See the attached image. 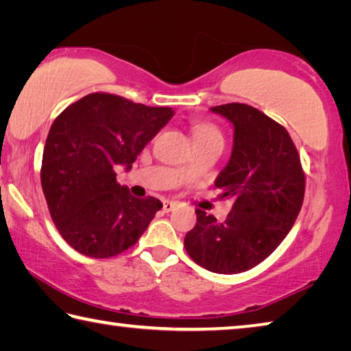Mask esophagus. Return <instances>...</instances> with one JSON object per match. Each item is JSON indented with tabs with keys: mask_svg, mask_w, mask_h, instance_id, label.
<instances>
[{
	"mask_svg": "<svg viewBox=\"0 0 351 351\" xmlns=\"http://www.w3.org/2000/svg\"><path fill=\"white\" fill-rule=\"evenodd\" d=\"M173 207H175V203H173V201L165 199L164 203H162V210H164V212H170V210H173Z\"/></svg>",
	"mask_w": 351,
	"mask_h": 351,
	"instance_id": "34e87169",
	"label": "esophagus"
}]
</instances>
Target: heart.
<instances>
[{
    "instance_id": "obj_1",
    "label": "heart",
    "mask_w": 351,
    "mask_h": 351,
    "mask_svg": "<svg viewBox=\"0 0 351 351\" xmlns=\"http://www.w3.org/2000/svg\"><path fill=\"white\" fill-rule=\"evenodd\" d=\"M195 139L197 144H207V142H219L223 144V134L217 125L210 122H198L195 125Z\"/></svg>"
}]
</instances>
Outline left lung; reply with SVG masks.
<instances>
[{"label":"left lung","instance_id":"left-lung-1","mask_svg":"<svg viewBox=\"0 0 351 351\" xmlns=\"http://www.w3.org/2000/svg\"><path fill=\"white\" fill-rule=\"evenodd\" d=\"M234 125L232 154L215 187L234 206L223 223L197 209L184 246L195 263L218 274H239L276 251L293 228L305 195V173L289 133L246 104L212 106Z\"/></svg>","mask_w":351,"mask_h":351}]
</instances>
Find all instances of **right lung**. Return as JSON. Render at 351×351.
<instances>
[{"label":"right lung","instance_id":"right-lung-1","mask_svg":"<svg viewBox=\"0 0 351 351\" xmlns=\"http://www.w3.org/2000/svg\"><path fill=\"white\" fill-rule=\"evenodd\" d=\"M175 111L108 93H93L64 108L47 134L41 187L52 221L77 252L108 258L136 245L162 203L130 193L116 167L138 154Z\"/></svg>","mask_w":351,"mask_h":351}]
</instances>
